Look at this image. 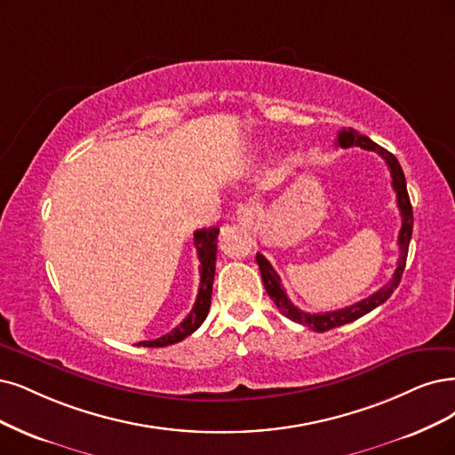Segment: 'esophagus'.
<instances>
[{
  "label": "esophagus",
  "mask_w": 455,
  "mask_h": 455,
  "mask_svg": "<svg viewBox=\"0 0 455 455\" xmlns=\"http://www.w3.org/2000/svg\"><path fill=\"white\" fill-rule=\"evenodd\" d=\"M236 217H238V223L245 228H251L255 225V219H257V208L253 204H242L236 212Z\"/></svg>",
  "instance_id": "34e87169"
}]
</instances>
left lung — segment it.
<instances>
[{
  "label": "left lung",
  "instance_id": "8db88e82",
  "mask_svg": "<svg viewBox=\"0 0 455 455\" xmlns=\"http://www.w3.org/2000/svg\"><path fill=\"white\" fill-rule=\"evenodd\" d=\"M335 144L341 146V148L360 146L363 149L377 151V154L386 161V164H388L390 174H392V188H394L395 196H397V208L401 212V230H399V238H397V245H399L401 253H399L397 267H395L392 279L386 283L382 289H379L375 294H371L365 299H360L358 304L348 306L345 309L330 311V313H313V315L298 309L292 304V301L287 296V292H284L281 279H279L277 272L272 267V264L266 260V257L257 253V262H259V267H260L264 289H266L267 296L274 299V304L277 306L279 313L284 315L287 318H291V321H294L298 324H304V326H307L315 331H328L331 328H338V326H343V324L356 321V318L367 315L369 311H373L375 307L384 304V301L392 296V292L399 287L403 270H405V262H407V255H409V243H411V238H412V223H414L411 198H409V193H407L405 174H403V168H401L399 161L395 159V156L390 154L388 149H384L379 144H375L369 137H363V134H360L358 131L350 129V127L339 131L338 142H335Z\"/></svg>",
  "mask_w": 455,
  "mask_h": 455
}]
</instances>
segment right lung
Returning <instances> with one entry per match:
<instances>
[{"label": "right lung", "instance_id": "1", "mask_svg": "<svg viewBox=\"0 0 455 455\" xmlns=\"http://www.w3.org/2000/svg\"><path fill=\"white\" fill-rule=\"evenodd\" d=\"M217 234L219 228H200L195 232V247L198 253L200 262V284H198V294L196 301L191 309V313L183 318L174 330L161 335L159 339L154 341H142L139 347H168L183 341L188 335H191L195 330L200 328V324L206 321L210 304H212V287H213V277H215V257H217Z\"/></svg>", "mask_w": 455, "mask_h": 455}]
</instances>
